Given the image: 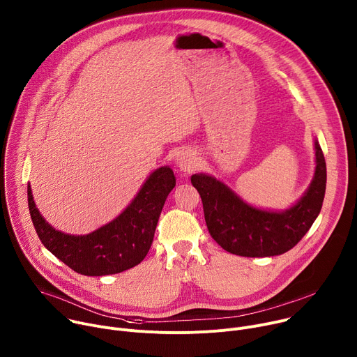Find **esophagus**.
I'll list each match as a JSON object with an SVG mask.
<instances>
[{"label": "esophagus", "mask_w": 357, "mask_h": 357, "mask_svg": "<svg viewBox=\"0 0 357 357\" xmlns=\"http://www.w3.org/2000/svg\"><path fill=\"white\" fill-rule=\"evenodd\" d=\"M176 167L182 172H190L193 168H196V160L192 152L181 151L176 157Z\"/></svg>", "instance_id": "esophagus-1"}]
</instances>
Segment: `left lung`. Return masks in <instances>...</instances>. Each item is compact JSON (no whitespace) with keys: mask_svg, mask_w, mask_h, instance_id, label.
Returning a JSON list of instances; mask_svg holds the SVG:
<instances>
[{"mask_svg":"<svg viewBox=\"0 0 357 357\" xmlns=\"http://www.w3.org/2000/svg\"><path fill=\"white\" fill-rule=\"evenodd\" d=\"M315 175L294 206L284 212L257 209L227 185L205 174L190 178L197 189L208 230L226 251L243 257H271L291 250L318 218L326 189V162L315 139Z\"/></svg>","mask_w":357,"mask_h":357,"instance_id":"1","label":"left lung"}]
</instances>
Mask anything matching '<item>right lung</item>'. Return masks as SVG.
<instances>
[{
    "instance_id": "obj_1",
    "label": "right lung",
    "mask_w": 357,
    "mask_h": 357,
    "mask_svg": "<svg viewBox=\"0 0 357 357\" xmlns=\"http://www.w3.org/2000/svg\"><path fill=\"white\" fill-rule=\"evenodd\" d=\"M169 167L152 172L130 205L110 223L84 236L55 230L39 213L28 183V208L36 234L56 259L82 275L119 274L148 254L165 200L175 188Z\"/></svg>"
}]
</instances>
